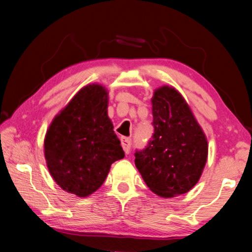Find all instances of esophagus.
<instances>
[{"instance_id":"1","label":"esophagus","mask_w":252,"mask_h":252,"mask_svg":"<svg viewBox=\"0 0 252 252\" xmlns=\"http://www.w3.org/2000/svg\"><path fill=\"white\" fill-rule=\"evenodd\" d=\"M121 145H122L123 150H125V153L129 154L130 149H131V139L126 138V137L121 138Z\"/></svg>"}]
</instances>
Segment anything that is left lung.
Here are the masks:
<instances>
[{"label":"left lung","mask_w":252,"mask_h":252,"mask_svg":"<svg viewBox=\"0 0 252 252\" xmlns=\"http://www.w3.org/2000/svg\"><path fill=\"white\" fill-rule=\"evenodd\" d=\"M154 134L135 151L134 163L155 194L174 197L196 185L207 160V140L193 112L177 90L161 86L154 92Z\"/></svg>","instance_id":"left-lung-1"}]
</instances>
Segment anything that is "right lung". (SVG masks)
Listing matches in <instances>:
<instances>
[{"label": "right lung", "instance_id": "obj_1", "mask_svg": "<svg viewBox=\"0 0 252 252\" xmlns=\"http://www.w3.org/2000/svg\"><path fill=\"white\" fill-rule=\"evenodd\" d=\"M104 86L91 84L56 115L45 137V158L54 181L63 190L86 197L97 190L111 165L125 151L107 117Z\"/></svg>", "mask_w": 252, "mask_h": 252}]
</instances>
